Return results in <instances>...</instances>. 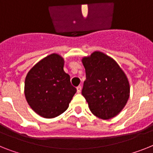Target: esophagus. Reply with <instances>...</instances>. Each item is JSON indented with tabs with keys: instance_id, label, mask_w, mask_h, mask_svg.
<instances>
[{
	"instance_id": "1",
	"label": "esophagus",
	"mask_w": 153,
	"mask_h": 153,
	"mask_svg": "<svg viewBox=\"0 0 153 153\" xmlns=\"http://www.w3.org/2000/svg\"><path fill=\"white\" fill-rule=\"evenodd\" d=\"M76 89H77V92H78V93H80L81 91H82V86H81V85H79V86L76 88Z\"/></svg>"
}]
</instances>
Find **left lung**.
<instances>
[{
	"mask_svg": "<svg viewBox=\"0 0 153 153\" xmlns=\"http://www.w3.org/2000/svg\"><path fill=\"white\" fill-rule=\"evenodd\" d=\"M82 62L86 79L82 94L92 114L102 120L116 117L130 96L128 77L112 57L100 51L84 57Z\"/></svg>",
	"mask_w": 153,
	"mask_h": 153,
	"instance_id": "obj_1",
	"label": "left lung"
}]
</instances>
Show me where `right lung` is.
<instances>
[{
	"label": "right lung",
	"instance_id": "1",
	"mask_svg": "<svg viewBox=\"0 0 153 153\" xmlns=\"http://www.w3.org/2000/svg\"><path fill=\"white\" fill-rule=\"evenodd\" d=\"M64 65V58L53 53L37 62L25 77V99L40 117L53 118L61 115L68 108L76 92Z\"/></svg>",
	"mask_w": 153,
	"mask_h": 153
}]
</instances>
